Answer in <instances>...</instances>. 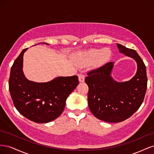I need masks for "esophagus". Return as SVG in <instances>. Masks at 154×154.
<instances>
[{"instance_id":"34e87169","label":"esophagus","mask_w":154,"mask_h":154,"mask_svg":"<svg viewBox=\"0 0 154 154\" xmlns=\"http://www.w3.org/2000/svg\"><path fill=\"white\" fill-rule=\"evenodd\" d=\"M78 79L80 82H83L85 81V76L83 74L80 73L78 74Z\"/></svg>"}]
</instances>
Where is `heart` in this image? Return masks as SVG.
Masks as SVG:
<instances>
[{"label":"heart","instance_id":"1","mask_svg":"<svg viewBox=\"0 0 154 154\" xmlns=\"http://www.w3.org/2000/svg\"><path fill=\"white\" fill-rule=\"evenodd\" d=\"M110 57V51L109 49H92L88 51L80 60L81 65H87L96 60L95 63L97 66L103 65Z\"/></svg>","mask_w":154,"mask_h":154}]
</instances>
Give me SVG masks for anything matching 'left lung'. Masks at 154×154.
<instances>
[{
  "label": "left lung",
  "mask_w": 154,
  "mask_h": 154,
  "mask_svg": "<svg viewBox=\"0 0 154 154\" xmlns=\"http://www.w3.org/2000/svg\"><path fill=\"white\" fill-rule=\"evenodd\" d=\"M119 52L136 60L137 72L131 80L116 82L110 74L113 62L87 72L88 104L92 114L103 122L118 123L128 119L143 102L147 88L146 66L136 51L117 44Z\"/></svg>",
  "instance_id": "left-lung-1"
}]
</instances>
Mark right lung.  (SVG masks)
Returning <instances> with one entry per match:
<instances>
[{
  "instance_id": "right-lung-1",
  "label": "right lung",
  "mask_w": 154,
  "mask_h": 154,
  "mask_svg": "<svg viewBox=\"0 0 154 154\" xmlns=\"http://www.w3.org/2000/svg\"><path fill=\"white\" fill-rule=\"evenodd\" d=\"M27 49L14 61L9 90L14 105L22 116L35 123H49L63 112L67 97L79 84L78 78L60 76L45 83L28 80L22 71L23 55Z\"/></svg>"
}]
</instances>
